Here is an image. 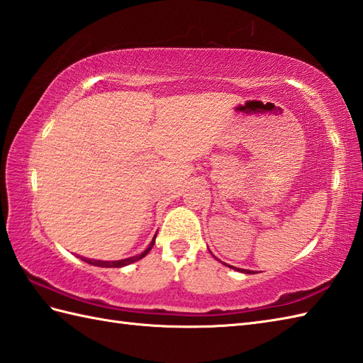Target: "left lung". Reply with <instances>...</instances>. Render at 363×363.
I'll use <instances>...</instances> for the list:
<instances>
[{"label": "left lung", "instance_id": "left-lung-1", "mask_svg": "<svg viewBox=\"0 0 363 363\" xmlns=\"http://www.w3.org/2000/svg\"><path fill=\"white\" fill-rule=\"evenodd\" d=\"M228 267H230V265H228ZM230 268H234V269H237V272H242V273H248V274L252 273L251 269H243V268H235V267H230Z\"/></svg>", "mask_w": 363, "mask_h": 363}]
</instances>
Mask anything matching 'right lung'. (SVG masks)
Listing matches in <instances>:
<instances>
[{"mask_svg":"<svg viewBox=\"0 0 363 363\" xmlns=\"http://www.w3.org/2000/svg\"><path fill=\"white\" fill-rule=\"evenodd\" d=\"M154 242H156V235L152 237V240L150 243L148 248H146L142 254H138V256H133V257H128V259H121V260H95V259H87V257H81L84 262H87L90 265H95V267H103V268H121V267H126L134 264V262L143 259L146 254L151 251V248L154 246Z\"/></svg>","mask_w":363,"mask_h":363,"instance_id":"obj_1","label":"right lung"}]
</instances>
